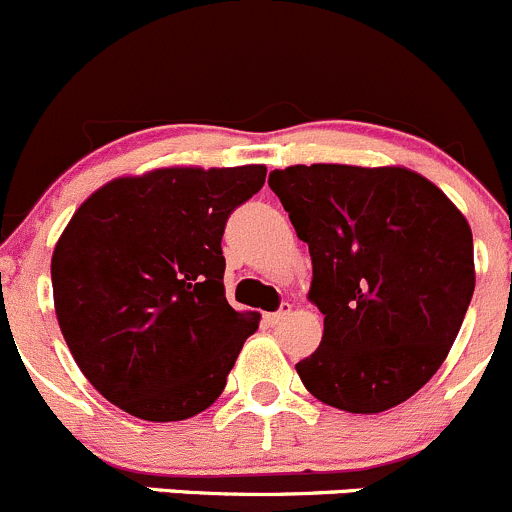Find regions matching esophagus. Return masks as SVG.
<instances>
[{"instance_id":"1","label":"esophagus","mask_w":512,"mask_h":512,"mask_svg":"<svg viewBox=\"0 0 512 512\" xmlns=\"http://www.w3.org/2000/svg\"><path fill=\"white\" fill-rule=\"evenodd\" d=\"M291 316V303H281V308L273 313H266V323L268 326H278L281 321H286V318Z\"/></svg>"}]
</instances>
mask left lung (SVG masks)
I'll use <instances>...</instances> for the list:
<instances>
[{
  "label": "left lung",
  "mask_w": 512,
  "mask_h": 512,
  "mask_svg": "<svg viewBox=\"0 0 512 512\" xmlns=\"http://www.w3.org/2000/svg\"><path fill=\"white\" fill-rule=\"evenodd\" d=\"M308 244L321 346L296 363L326 406L381 413L433 378L475 288L473 234L448 196L401 166H288L268 176Z\"/></svg>",
  "instance_id": "left-lung-1"
}]
</instances>
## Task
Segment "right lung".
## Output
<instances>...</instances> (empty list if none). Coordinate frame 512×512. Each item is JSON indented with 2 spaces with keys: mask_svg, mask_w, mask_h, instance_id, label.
<instances>
[{
  "mask_svg": "<svg viewBox=\"0 0 512 512\" xmlns=\"http://www.w3.org/2000/svg\"><path fill=\"white\" fill-rule=\"evenodd\" d=\"M266 166L156 169L89 196L52 256L59 328L86 381L141 421H184L226 386L258 313L224 291L226 221Z\"/></svg>",
  "mask_w": 512,
  "mask_h": 512,
  "instance_id": "1",
  "label": "right lung"
}]
</instances>
